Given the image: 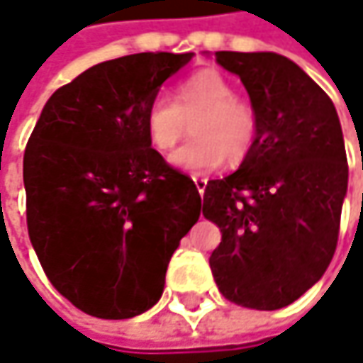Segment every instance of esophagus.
<instances>
[{"mask_svg":"<svg viewBox=\"0 0 363 363\" xmlns=\"http://www.w3.org/2000/svg\"><path fill=\"white\" fill-rule=\"evenodd\" d=\"M191 179H194V184H196L198 191H200V194H203V191H206V186H208V179H206V177H202V175H191Z\"/></svg>","mask_w":363,"mask_h":363,"instance_id":"34e87169","label":"esophagus"}]
</instances>
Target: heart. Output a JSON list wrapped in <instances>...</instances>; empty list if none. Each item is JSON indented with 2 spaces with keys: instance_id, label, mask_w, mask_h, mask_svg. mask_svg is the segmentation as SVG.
<instances>
[{
  "instance_id": "1",
  "label": "heart",
  "mask_w": 363,
  "mask_h": 363,
  "mask_svg": "<svg viewBox=\"0 0 363 363\" xmlns=\"http://www.w3.org/2000/svg\"><path fill=\"white\" fill-rule=\"evenodd\" d=\"M194 121L191 139L169 153V163L191 174L218 169L226 157L242 160L257 135L252 106L236 99L232 84L216 70H203L179 84L175 101L157 94L145 111V129L157 149L174 147Z\"/></svg>"
}]
</instances>
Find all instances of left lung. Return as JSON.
Masks as SVG:
<instances>
[{
  "label": "left lung",
  "mask_w": 363,
  "mask_h": 363,
  "mask_svg": "<svg viewBox=\"0 0 363 363\" xmlns=\"http://www.w3.org/2000/svg\"><path fill=\"white\" fill-rule=\"evenodd\" d=\"M257 115L240 167L210 179L202 214L222 232L210 257L220 293L248 309L297 301L328 271L347 194L337 111L323 89L274 52H216Z\"/></svg>",
  "instance_id": "obj_1"
}]
</instances>
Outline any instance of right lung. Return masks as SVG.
Wrapping results in <instances>:
<instances>
[{
	"mask_svg": "<svg viewBox=\"0 0 363 363\" xmlns=\"http://www.w3.org/2000/svg\"><path fill=\"white\" fill-rule=\"evenodd\" d=\"M194 52L96 64L54 92L23 153L28 232L56 291L80 311L129 319L160 301L202 200L145 129L149 101Z\"/></svg>",
	"mask_w": 363,
	"mask_h": 363,
	"instance_id": "right-lung-1",
	"label": "right lung"
}]
</instances>
